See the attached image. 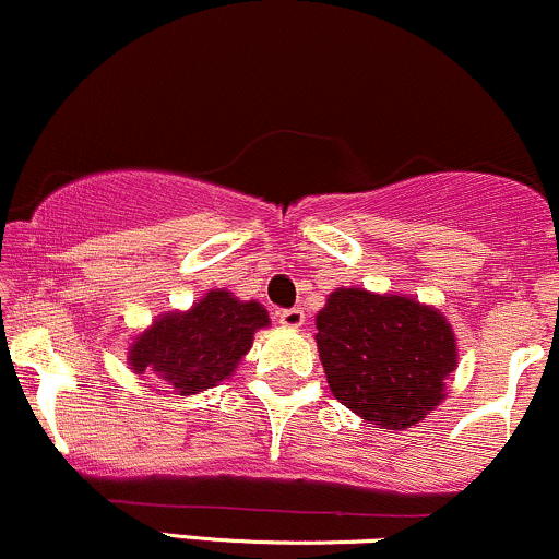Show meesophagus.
Segmentation results:
<instances>
[{
    "label": "esophagus",
    "mask_w": 559,
    "mask_h": 559,
    "mask_svg": "<svg viewBox=\"0 0 559 559\" xmlns=\"http://www.w3.org/2000/svg\"><path fill=\"white\" fill-rule=\"evenodd\" d=\"M278 323L284 325V329H301V325H305V310H301V307L281 310L278 312Z\"/></svg>",
    "instance_id": "obj_1"
}]
</instances>
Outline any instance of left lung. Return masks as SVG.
Listing matches in <instances>:
<instances>
[{"label":"left lung","mask_w":559,"mask_h":559,"mask_svg":"<svg viewBox=\"0 0 559 559\" xmlns=\"http://www.w3.org/2000/svg\"><path fill=\"white\" fill-rule=\"evenodd\" d=\"M318 352L338 402L373 426L402 431L444 400L454 333L431 307L362 288L333 292L318 316Z\"/></svg>","instance_id":"obj_1"}]
</instances>
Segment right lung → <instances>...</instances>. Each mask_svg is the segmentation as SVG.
<instances>
[{"mask_svg":"<svg viewBox=\"0 0 559 559\" xmlns=\"http://www.w3.org/2000/svg\"><path fill=\"white\" fill-rule=\"evenodd\" d=\"M271 323L258 301L210 292L189 312H168L131 346L136 373L163 378L181 394L213 389L252 346L254 331Z\"/></svg>","mask_w":559,"mask_h":559,"instance_id":"obj_1","label":"right lung"}]
</instances>
